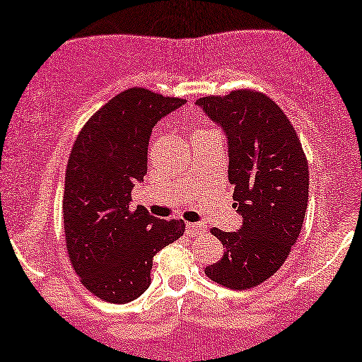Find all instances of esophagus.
I'll return each mask as SVG.
<instances>
[{
	"mask_svg": "<svg viewBox=\"0 0 362 362\" xmlns=\"http://www.w3.org/2000/svg\"><path fill=\"white\" fill-rule=\"evenodd\" d=\"M205 230V226L202 223H186V233L189 235H199Z\"/></svg>",
	"mask_w": 362,
	"mask_h": 362,
	"instance_id": "esophagus-1",
	"label": "esophagus"
}]
</instances>
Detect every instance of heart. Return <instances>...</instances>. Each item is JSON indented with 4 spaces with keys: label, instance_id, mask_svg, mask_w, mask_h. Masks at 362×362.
Masks as SVG:
<instances>
[{
    "label": "heart",
    "instance_id": "1",
    "mask_svg": "<svg viewBox=\"0 0 362 362\" xmlns=\"http://www.w3.org/2000/svg\"><path fill=\"white\" fill-rule=\"evenodd\" d=\"M213 132H216V129L209 128V127H200V128H197V129H195V132H194V138H195V136L209 134V133H213Z\"/></svg>",
    "mask_w": 362,
    "mask_h": 362
}]
</instances>
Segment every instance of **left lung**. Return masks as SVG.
<instances>
[{
  "label": "left lung",
  "instance_id": "obj_1",
  "mask_svg": "<svg viewBox=\"0 0 362 362\" xmlns=\"http://www.w3.org/2000/svg\"><path fill=\"white\" fill-rule=\"evenodd\" d=\"M195 104L226 132L229 182L244 218L237 233L210 229L224 252L205 274L230 290L257 287L284 264L303 228L310 189L303 147L287 115L264 93L244 88Z\"/></svg>",
  "mask_w": 362,
  "mask_h": 362
}]
</instances>
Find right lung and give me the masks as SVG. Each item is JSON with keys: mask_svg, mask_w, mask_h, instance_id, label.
<instances>
[{"mask_svg": "<svg viewBox=\"0 0 362 362\" xmlns=\"http://www.w3.org/2000/svg\"><path fill=\"white\" fill-rule=\"evenodd\" d=\"M186 99L129 88L91 115L70 151L62 199L69 259L86 290L128 303L151 286L152 258L185 233L182 220L129 209L147 173V146L160 118Z\"/></svg>", "mask_w": 362, "mask_h": 362, "instance_id": "add662e5", "label": "right lung"}]
</instances>
